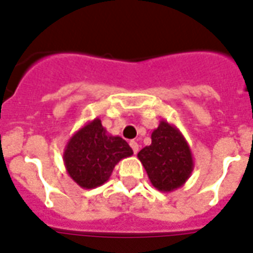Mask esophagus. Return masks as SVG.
Wrapping results in <instances>:
<instances>
[{
	"instance_id": "esophagus-1",
	"label": "esophagus",
	"mask_w": 253,
	"mask_h": 253,
	"mask_svg": "<svg viewBox=\"0 0 253 253\" xmlns=\"http://www.w3.org/2000/svg\"><path fill=\"white\" fill-rule=\"evenodd\" d=\"M130 146H131V148H132V151H134V154H136V152L139 151V144L136 143L135 140H131Z\"/></svg>"
}]
</instances>
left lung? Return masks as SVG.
<instances>
[{
    "mask_svg": "<svg viewBox=\"0 0 253 253\" xmlns=\"http://www.w3.org/2000/svg\"><path fill=\"white\" fill-rule=\"evenodd\" d=\"M151 184L162 192L178 190L194 171V158L186 138L167 121L152 131L151 144L138 152Z\"/></svg>",
    "mask_w": 253,
    "mask_h": 253,
    "instance_id": "1",
    "label": "left lung"
}]
</instances>
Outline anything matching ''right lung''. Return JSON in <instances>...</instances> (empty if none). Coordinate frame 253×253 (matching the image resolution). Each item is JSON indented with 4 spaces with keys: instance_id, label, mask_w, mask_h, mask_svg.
Listing matches in <instances>:
<instances>
[{
    "instance_id": "obj_1",
    "label": "right lung",
    "mask_w": 253,
    "mask_h": 253,
    "mask_svg": "<svg viewBox=\"0 0 253 253\" xmlns=\"http://www.w3.org/2000/svg\"><path fill=\"white\" fill-rule=\"evenodd\" d=\"M134 152L121 136L109 134L99 118L75 131L63 151V163L73 180L82 188L102 186L119 161Z\"/></svg>"
}]
</instances>
